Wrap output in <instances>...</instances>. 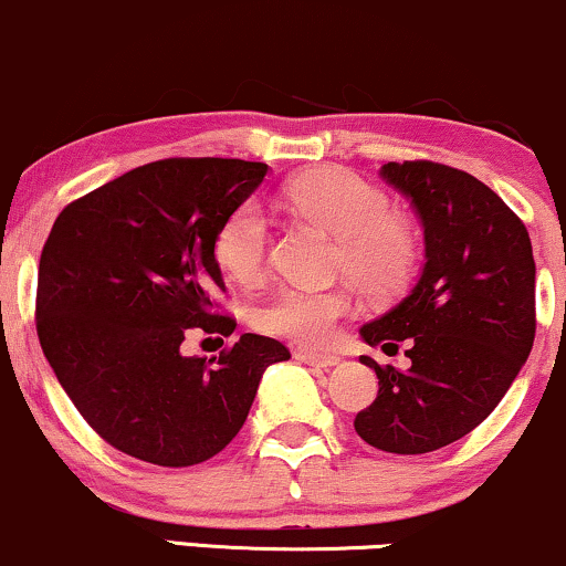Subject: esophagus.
<instances>
[{
	"label": "esophagus",
	"mask_w": 566,
	"mask_h": 566,
	"mask_svg": "<svg viewBox=\"0 0 566 566\" xmlns=\"http://www.w3.org/2000/svg\"><path fill=\"white\" fill-rule=\"evenodd\" d=\"M293 356H296L298 361H304L310 366H319V369H329V366H335L337 361H340V356L322 354V350H312V348H298Z\"/></svg>",
	"instance_id": "1"
}]
</instances>
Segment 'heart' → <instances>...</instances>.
I'll use <instances>...</instances> for the list:
<instances>
[{
	"instance_id": "obj_1",
	"label": "heart",
	"mask_w": 566,
	"mask_h": 566,
	"mask_svg": "<svg viewBox=\"0 0 566 566\" xmlns=\"http://www.w3.org/2000/svg\"><path fill=\"white\" fill-rule=\"evenodd\" d=\"M283 202L337 237L335 265L366 293L390 296L413 277L421 244L408 218L390 210V197L348 168H317L285 181ZM270 247V218L260 202H241L216 233V262L233 281L262 275ZM354 306L340 285H281L254 310L256 329L304 346H325Z\"/></svg>"
}]
</instances>
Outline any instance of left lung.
Returning a JSON list of instances; mask_svg holds the SVG:
<instances>
[{
  "instance_id": "8db88e82",
  "label": "left lung",
  "mask_w": 566,
  "mask_h": 566,
  "mask_svg": "<svg viewBox=\"0 0 566 566\" xmlns=\"http://www.w3.org/2000/svg\"><path fill=\"white\" fill-rule=\"evenodd\" d=\"M423 223L416 289L361 327L369 346L406 340L410 369L379 366V392L354 427L366 444L423 454L471 434L523 369L535 337V262L525 223L494 189L434 160L381 166Z\"/></svg>"
}]
</instances>
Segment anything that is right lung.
Returning <instances> with one entry per match:
<instances>
[{"label": "right lung", "instance_id": "1", "mask_svg": "<svg viewBox=\"0 0 566 566\" xmlns=\"http://www.w3.org/2000/svg\"><path fill=\"white\" fill-rule=\"evenodd\" d=\"M239 158H164L70 202L39 262L35 329L87 427L124 454L187 468L244 427L283 343L244 333L208 358L185 356L192 329L231 335L216 262L223 220L265 179ZM220 340V337H218Z\"/></svg>", "mask_w": 566, "mask_h": 566}]
</instances>
